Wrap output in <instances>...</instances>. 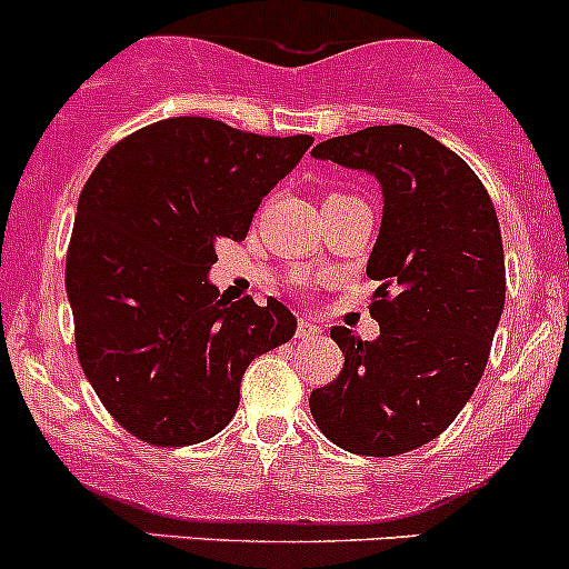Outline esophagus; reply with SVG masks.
Wrapping results in <instances>:
<instances>
[{
	"label": "esophagus",
	"mask_w": 569,
	"mask_h": 569,
	"mask_svg": "<svg viewBox=\"0 0 569 569\" xmlns=\"http://www.w3.org/2000/svg\"><path fill=\"white\" fill-rule=\"evenodd\" d=\"M319 332L321 330L317 325H313V321H308V319L297 321V338H300V341H311V338H317Z\"/></svg>",
	"instance_id": "34e87169"
}]
</instances>
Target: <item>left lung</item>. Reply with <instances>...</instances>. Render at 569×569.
Masks as SVG:
<instances>
[{"label":"left lung","instance_id":"1","mask_svg":"<svg viewBox=\"0 0 569 569\" xmlns=\"http://www.w3.org/2000/svg\"><path fill=\"white\" fill-rule=\"evenodd\" d=\"M311 157L382 187V226L366 274L380 280L363 341L332 327L343 369L311 393L325 438L352 455L396 457L438 438L473 396L507 297L501 228L479 176L416 126H369Z\"/></svg>","mask_w":569,"mask_h":569}]
</instances>
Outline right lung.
Segmentation results:
<instances>
[{
  "label": "right lung",
  "mask_w": 569,
  "mask_h": 569,
  "mask_svg": "<svg viewBox=\"0 0 569 569\" xmlns=\"http://www.w3.org/2000/svg\"><path fill=\"white\" fill-rule=\"evenodd\" d=\"M311 142L168 118L96 164L79 194L66 291L84 377L134 438H214L237 412L250 360L295 336L283 302H228L209 269L217 242L248 237L263 194Z\"/></svg>",
  "instance_id": "right-lung-1"
}]
</instances>
